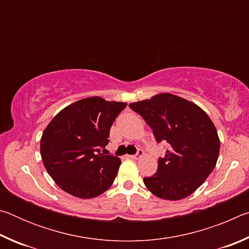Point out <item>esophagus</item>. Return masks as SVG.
Wrapping results in <instances>:
<instances>
[{
	"instance_id": "34e87169",
	"label": "esophagus",
	"mask_w": 249,
	"mask_h": 249,
	"mask_svg": "<svg viewBox=\"0 0 249 249\" xmlns=\"http://www.w3.org/2000/svg\"><path fill=\"white\" fill-rule=\"evenodd\" d=\"M142 156H144V150L142 149H138L137 150V154H135V155H129V156H127V157L129 158V159H140Z\"/></svg>"
}]
</instances>
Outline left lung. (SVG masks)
Segmentation results:
<instances>
[{
  "mask_svg": "<svg viewBox=\"0 0 249 249\" xmlns=\"http://www.w3.org/2000/svg\"><path fill=\"white\" fill-rule=\"evenodd\" d=\"M153 129L157 142H168L158 169L144 178L147 189L160 199L181 200L204 182L216 165L220 140L213 122L196 104L170 93L130 103Z\"/></svg>",
  "mask_w": 249,
  "mask_h": 249,
  "instance_id": "obj_1",
  "label": "left lung"
}]
</instances>
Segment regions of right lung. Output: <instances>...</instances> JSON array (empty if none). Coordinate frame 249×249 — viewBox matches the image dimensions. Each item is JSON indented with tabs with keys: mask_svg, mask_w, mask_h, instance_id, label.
<instances>
[{
	"mask_svg": "<svg viewBox=\"0 0 249 249\" xmlns=\"http://www.w3.org/2000/svg\"><path fill=\"white\" fill-rule=\"evenodd\" d=\"M126 105L92 96L68 105L53 117L41 136L40 155L59 188L80 199H91L111 187L121 159L101 154V149L108 144L111 126Z\"/></svg>",
	"mask_w": 249,
	"mask_h": 249,
	"instance_id": "1",
	"label": "right lung"
}]
</instances>
